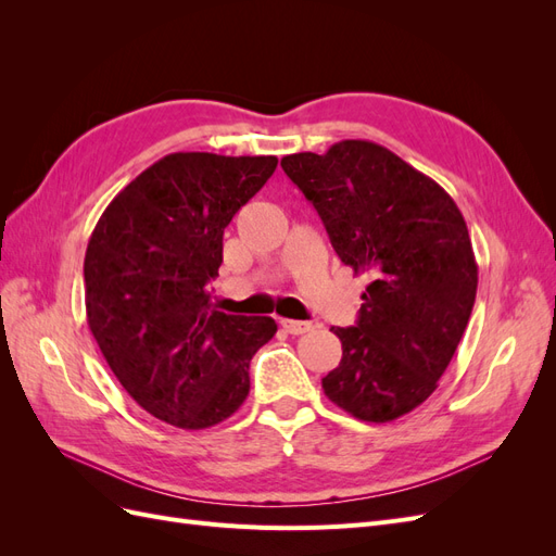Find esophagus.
Instances as JSON below:
<instances>
[{
    "label": "esophagus",
    "instance_id": "34e87169",
    "mask_svg": "<svg viewBox=\"0 0 556 556\" xmlns=\"http://www.w3.org/2000/svg\"><path fill=\"white\" fill-rule=\"evenodd\" d=\"M280 325H282L285 331L292 333V336H301V333H306V331L313 329V323H299V319H280Z\"/></svg>",
    "mask_w": 556,
    "mask_h": 556
}]
</instances>
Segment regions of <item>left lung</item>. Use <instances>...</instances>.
<instances>
[{
  "instance_id": "obj_1",
  "label": "left lung",
  "mask_w": 556,
  "mask_h": 556,
  "mask_svg": "<svg viewBox=\"0 0 556 556\" xmlns=\"http://www.w3.org/2000/svg\"><path fill=\"white\" fill-rule=\"evenodd\" d=\"M280 166L323 217L336 255L371 280L355 327H331L343 357L323 390L352 417L392 422L433 394L473 311L478 264L464 215L439 182L371 141Z\"/></svg>"
}]
</instances>
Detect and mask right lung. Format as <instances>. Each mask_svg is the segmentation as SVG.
Wrapping results in <instances>:
<instances>
[{"label":"right lung","mask_w":556,"mask_h":556,"mask_svg":"<svg viewBox=\"0 0 556 556\" xmlns=\"http://www.w3.org/2000/svg\"><path fill=\"white\" fill-rule=\"evenodd\" d=\"M274 155L172 153L117 194L92 231L83 276L94 341L143 410L208 429L241 408L271 317L215 311L208 282L231 217L276 172Z\"/></svg>","instance_id":"obj_1"}]
</instances>
